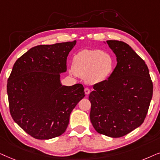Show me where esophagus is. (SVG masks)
I'll return each instance as SVG.
<instances>
[{"instance_id":"esophagus-1","label":"esophagus","mask_w":160,"mask_h":160,"mask_svg":"<svg viewBox=\"0 0 160 160\" xmlns=\"http://www.w3.org/2000/svg\"><path fill=\"white\" fill-rule=\"evenodd\" d=\"M85 93H86V95H88L89 93H90V92H91V90H90V88H85Z\"/></svg>"}]
</instances>
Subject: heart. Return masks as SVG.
I'll list each match as a JSON object with an SVG mask.
<instances>
[{"mask_svg": "<svg viewBox=\"0 0 160 160\" xmlns=\"http://www.w3.org/2000/svg\"><path fill=\"white\" fill-rule=\"evenodd\" d=\"M115 61L110 53L101 50H83L74 55L72 72L85 78L87 82L97 84L110 76Z\"/></svg>", "mask_w": 160, "mask_h": 160, "instance_id": "1", "label": "heart"}]
</instances>
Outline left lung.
Segmentation results:
<instances>
[{
    "mask_svg": "<svg viewBox=\"0 0 160 160\" xmlns=\"http://www.w3.org/2000/svg\"><path fill=\"white\" fill-rule=\"evenodd\" d=\"M117 65L108 80L95 84L89 94L90 119L98 133L121 138L143 123L153 95L145 61L123 42L108 40Z\"/></svg>",
    "mask_w": 160,
    "mask_h": 160,
    "instance_id": "8db88e82",
    "label": "left lung"
}]
</instances>
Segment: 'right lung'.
<instances>
[{"mask_svg":"<svg viewBox=\"0 0 160 160\" xmlns=\"http://www.w3.org/2000/svg\"><path fill=\"white\" fill-rule=\"evenodd\" d=\"M76 41L33 47L14 63L7 82L9 111L13 120L36 139L62 135L77 104L85 97L78 83L62 86L60 73Z\"/></svg>","mask_w":160,"mask_h":160,"instance_id":"1","label":"right lung"}]
</instances>
